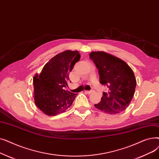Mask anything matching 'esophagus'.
I'll use <instances>...</instances> for the list:
<instances>
[{
    "label": "esophagus",
    "instance_id": "1",
    "mask_svg": "<svg viewBox=\"0 0 159 159\" xmlns=\"http://www.w3.org/2000/svg\"><path fill=\"white\" fill-rule=\"evenodd\" d=\"M84 92H85L86 93H87V94H91V93L93 92V91H92V90H91V91H85Z\"/></svg>",
    "mask_w": 159,
    "mask_h": 159
}]
</instances>
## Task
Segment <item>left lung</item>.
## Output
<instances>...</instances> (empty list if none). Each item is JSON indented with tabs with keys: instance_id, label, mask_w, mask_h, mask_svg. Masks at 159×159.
<instances>
[{
	"instance_id": "1",
	"label": "left lung",
	"mask_w": 159,
	"mask_h": 159,
	"mask_svg": "<svg viewBox=\"0 0 159 159\" xmlns=\"http://www.w3.org/2000/svg\"><path fill=\"white\" fill-rule=\"evenodd\" d=\"M89 58L98 69L100 82L108 88L97 109L115 115L129 106L135 94L137 81L131 68L120 58L104 52H92Z\"/></svg>"
}]
</instances>
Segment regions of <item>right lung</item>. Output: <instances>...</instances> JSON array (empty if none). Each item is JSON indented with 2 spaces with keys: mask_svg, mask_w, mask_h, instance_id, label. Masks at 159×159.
Here are the masks:
<instances>
[{
  "mask_svg": "<svg viewBox=\"0 0 159 159\" xmlns=\"http://www.w3.org/2000/svg\"><path fill=\"white\" fill-rule=\"evenodd\" d=\"M80 58L78 51L66 50L53 57L39 75H35L33 82L35 104L45 115L55 116L65 112L71 106L77 94L64 89L70 80V72Z\"/></svg>",
  "mask_w": 159,
  "mask_h": 159,
  "instance_id": "right-lung-1",
  "label": "right lung"
}]
</instances>
